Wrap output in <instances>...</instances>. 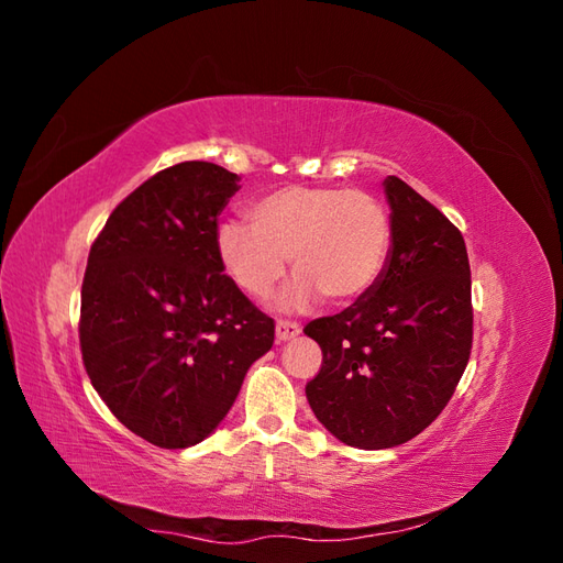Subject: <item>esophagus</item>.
Segmentation results:
<instances>
[{"label": "esophagus", "mask_w": 563, "mask_h": 563, "mask_svg": "<svg viewBox=\"0 0 563 563\" xmlns=\"http://www.w3.org/2000/svg\"><path fill=\"white\" fill-rule=\"evenodd\" d=\"M275 335H277L279 343H286V340L300 335V323L288 321V319H279L277 327H275Z\"/></svg>", "instance_id": "34e87169"}]
</instances>
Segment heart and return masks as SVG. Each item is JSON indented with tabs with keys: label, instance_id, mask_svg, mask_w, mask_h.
I'll return each mask as SVG.
<instances>
[{
	"label": "heart",
	"instance_id": "b5f03b06",
	"mask_svg": "<svg viewBox=\"0 0 563 563\" xmlns=\"http://www.w3.org/2000/svg\"><path fill=\"white\" fill-rule=\"evenodd\" d=\"M249 228L225 223L216 251L230 279L251 298H267L286 275H298L284 296L300 308L317 296L347 305L378 284L391 249V218L366 190L338 185H286L253 201Z\"/></svg>",
	"mask_w": 563,
	"mask_h": 563
}]
</instances>
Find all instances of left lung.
<instances>
[{"label": "left lung", "mask_w": 563, "mask_h": 563, "mask_svg": "<svg viewBox=\"0 0 563 563\" xmlns=\"http://www.w3.org/2000/svg\"><path fill=\"white\" fill-rule=\"evenodd\" d=\"M391 249L378 284L305 335L321 368L305 387L317 420L347 446L391 449L444 411L472 350V279L451 220L397 176L385 178Z\"/></svg>", "instance_id": "1"}]
</instances>
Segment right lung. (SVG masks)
<instances>
[{
	"label": "right lung",
	"instance_id": "right-lung-1",
	"mask_svg": "<svg viewBox=\"0 0 563 563\" xmlns=\"http://www.w3.org/2000/svg\"><path fill=\"white\" fill-rule=\"evenodd\" d=\"M236 183L211 162L164 168L110 213L84 272V368L114 418L159 449L207 439L275 343V321L216 251Z\"/></svg>",
	"mask_w": 563,
	"mask_h": 563
}]
</instances>
